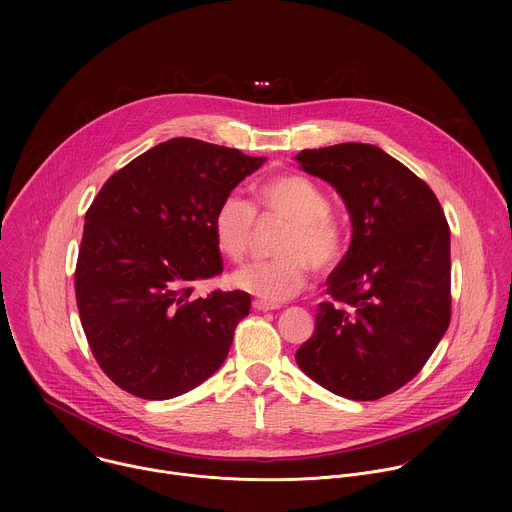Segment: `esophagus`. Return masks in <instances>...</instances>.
Here are the masks:
<instances>
[{"label": "esophagus", "instance_id": "1", "mask_svg": "<svg viewBox=\"0 0 512 512\" xmlns=\"http://www.w3.org/2000/svg\"><path fill=\"white\" fill-rule=\"evenodd\" d=\"M253 308H255L257 312H273V310H279L277 304H269V302H263V300H255V302H253Z\"/></svg>", "mask_w": 512, "mask_h": 512}]
</instances>
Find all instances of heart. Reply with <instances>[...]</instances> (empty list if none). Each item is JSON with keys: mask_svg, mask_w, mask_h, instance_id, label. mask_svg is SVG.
<instances>
[{"mask_svg": "<svg viewBox=\"0 0 512 512\" xmlns=\"http://www.w3.org/2000/svg\"><path fill=\"white\" fill-rule=\"evenodd\" d=\"M257 200L269 214L289 223L273 259L253 261L233 273V285L267 302L298 296L310 281V263L326 271L342 255L344 233L328 214L326 192L302 174H279L257 186ZM255 208L237 194L225 196L212 214V239L225 259L239 263L251 249Z\"/></svg>", "mask_w": 512, "mask_h": 512, "instance_id": "b5f03b06", "label": "heart"}]
</instances>
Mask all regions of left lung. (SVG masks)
Instances as JSON below:
<instances>
[{
  "label": "left lung",
  "mask_w": 512,
  "mask_h": 512,
  "mask_svg": "<svg viewBox=\"0 0 512 512\" xmlns=\"http://www.w3.org/2000/svg\"><path fill=\"white\" fill-rule=\"evenodd\" d=\"M342 196L352 241L328 275L314 336L296 360L334 395L381 399L409 383L450 326V227L433 190L369 143L296 156Z\"/></svg>",
  "instance_id": "1"
}]
</instances>
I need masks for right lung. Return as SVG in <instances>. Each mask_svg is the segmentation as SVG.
Returning <instances> with one entry per match:
<instances>
[{
	"mask_svg": "<svg viewBox=\"0 0 512 512\" xmlns=\"http://www.w3.org/2000/svg\"><path fill=\"white\" fill-rule=\"evenodd\" d=\"M265 158L174 137L131 160L85 216L75 271L81 324L103 373L123 391L162 401L204 383L225 362L245 291L194 285L223 273L212 214Z\"/></svg>",
	"mask_w": 512,
	"mask_h": 512,
	"instance_id": "1",
	"label": "right lung"
}]
</instances>
